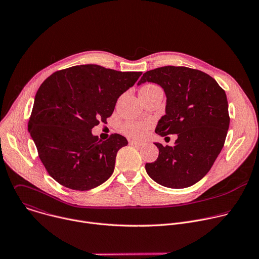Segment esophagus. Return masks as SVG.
Here are the masks:
<instances>
[{"label": "esophagus", "instance_id": "1", "mask_svg": "<svg viewBox=\"0 0 259 259\" xmlns=\"http://www.w3.org/2000/svg\"><path fill=\"white\" fill-rule=\"evenodd\" d=\"M129 143L131 144V145H141V142L140 141H138V140H129Z\"/></svg>", "mask_w": 259, "mask_h": 259}]
</instances>
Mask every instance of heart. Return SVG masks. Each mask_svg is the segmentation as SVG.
Listing matches in <instances>:
<instances>
[{
	"mask_svg": "<svg viewBox=\"0 0 259 259\" xmlns=\"http://www.w3.org/2000/svg\"><path fill=\"white\" fill-rule=\"evenodd\" d=\"M156 88H158V86L149 84V85L143 86L140 91H150V90H153V89H156ZM150 126H151V124L149 122L127 121V122L123 123L120 126V131L123 134L127 135L128 137L140 138L146 133V131H147V129L150 128Z\"/></svg>",
	"mask_w": 259,
	"mask_h": 259,
	"instance_id": "1",
	"label": "heart"
}]
</instances>
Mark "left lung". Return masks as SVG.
<instances>
[{
	"instance_id": "8db88e82",
	"label": "left lung",
	"mask_w": 259,
	"mask_h": 259,
	"mask_svg": "<svg viewBox=\"0 0 259 259\" xmlns=\"http://www.w3.org/2000/svg\"><path fill=\"white\" fill-rule=\"evenodd\" d=\"M151 82L166 94V114L156 133L177 134L173 145L155 142L159 157L145 170L170 189L189 188L211 169L221 152L230 126L227 94L207 73L186 66H163L143 73L138 86Z\"/></svg>"
}]
</instances>
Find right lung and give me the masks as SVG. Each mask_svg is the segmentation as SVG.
Masks as SVG:
<instances>
[{"label":"right lung","instance_id":"1","mask_svg":"<svg viewBox=\"0 0 259 259\" xmlns=\"http://www.w3.org/2000/svg\"><path fill=\"white\" fill-rule=\"evenodd\" d=\"M141 73L84 64L55 71L40 86L28 132L47 172L61 186L88 191L113 174L127 139L112 134L101 140L91 131L112 116L118 98Z\"/></svg>","mask_w":259,"mask_h":259}]
</instances>
